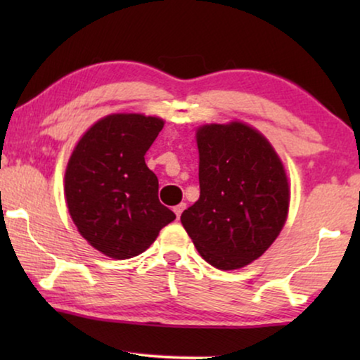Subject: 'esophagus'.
Wrapping results in <instances>:
<instances>
[{"instance_id":"obj_1","label":"esophagus","mask_w":360,"mask_h":360,"mask_svg":"<svg viewBox=\"0 0 360 360\" xmlns=\"http://www.w3.org/2000/svg\"><path fill=\"white\" fill-rule=\"evenodd\" d=\"M186 208V205L185 203H180V205H176L175 208H174V211H175V216H176V219H180V216H181V213H184V210Z\"/></svg>"}]
</instances>
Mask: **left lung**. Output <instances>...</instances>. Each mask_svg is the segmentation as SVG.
<instances>
[{
    "label": "left lung",
    "mask_w": 360,
    "mask_h": 360,
    "mask_svg": "<svg viewBox=\"0 0 360 360\" xmlns=\"http://www.w3.org/2000/svg\"><path fill=\"white\" fill-rule=\"evenodd\" d=\"M200 198L181 224L206 262L234 270L254 262L282 231L290 188L270 142L244 122L196 131Z\"/></svg>",
    "instance_id": "obj_1"
}]
</instances>
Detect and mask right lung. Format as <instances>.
Listing matches in <instances>:
<instances>
[{
  "label": "right lung",
  "instance_id": "right-lung-1",
  "mask_svg": "<svg viewBox=\"0 0 360 360\" xmlns=\"http://www.w3.org/2000/svg\"><path fill=\"white\" fill-rule=\"evenodd\" d=\"M162 127L155 116L110 115L83 134L68 160V213L78 233L108 257L142 254L175 219L159 201V180L144 159Z\"/></svg>",
  "mask_w": 360,
  "mask_h": 360
}]
</instances>
